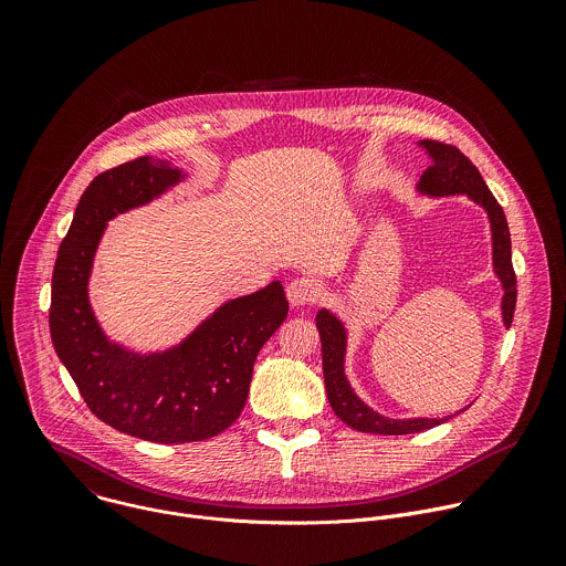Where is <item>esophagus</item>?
<instances>
[{
  "instance_id": "1",
  "label": "esophagus",
  "mask_w": 566,
  "mask_h": 566,
  "mask_svg": "<svg viewBox=\"0 0 566 566\" xmlns=\"http://www.w3.org/2000/svg\"><path fill=\"white\" fill-rule=\"evenodd\" d=\"M286 297L293 306H302V304H311L319 297V284L311 277H295L289 286H286Z\"/></svg>"
}]
</instances>
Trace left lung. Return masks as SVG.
I'll return each instance as SVG.
<instances>
[{
	"instance_id": "8db88e82",
	"label": "left lung",
	"mask_w": 566,
	"mask_h": 566,
	"mask_svg": "<svg viewBox=\"0 0 566 566\" xmlns=\"http://www.w3.org/2000/svg\"><path fill=\"white\" fill-rule=\"evenodd\" d=\"M426 151L430 154V166L421 175L419 190L426 195H468L472 201L483 206L491 219L493 230V266L504 286L502 300V315L504 325L511 327L515 302H517V280L511 260V232L506 223V214L493 192L489 190L486 181L481 179L479 170L472 166V160L461 154L459 147L439 143V140H421ZM315 327L322 340V374H325L327 398L332 402V410L340 421L358 432L369 434H412L423 432L434 426H441L448 419H387L367 408L365 402L354 394L345 376V347L347 334L343 322L329 313L327 308H319L315 315Z\"/></svg>"
}]
</instances>
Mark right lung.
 <instances>
[{
  "mask_svg": "<svg viewBox=\"0 0 566 566\" xmlns=\"http://www.w3.org/2000/svg\"><path fill=\"white\" fill-rule=\"evenodd\" d=\"M181 179L151 156L98 175L80 197L51 284V340L87 408L114 430L154 443L203 441L232 426L247 406L255 358L289 313L284 286L271 282L226 302L164 354L140 356L105 338L87 297L103 230Z\"/></svg>",
  "mask_w": 566,
  "mask_h": 566,
  "instance_id": "obj_1",
  "label": "right lung"
}]
</instances>
